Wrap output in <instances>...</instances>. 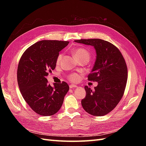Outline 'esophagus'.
I'll return each mask as SVG.
<instances>
[{
  "label": "esophagus",
  "instance_id": "obj_1",
  "mask_svg": "<svg viewBox=\"0 0 146 146\" xmlns=\"http://www.w3.org/2000/svg\"><path fill=\"white\" fill-rule=\"evenodd\" d=\"M77 86L76 85H73V84H71L70 85V88H76Z\"/></svg>",
  "mask_w": 146,
  "mask_h": 146
}]
</instances>
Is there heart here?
I'll return each mask as SVG.
<instances>
[{"mask_svg":"<svg viewBox=\"0 0 146 146\" xmlns=\"http://www.w3.org/2000/svg\"><path fill=\"white\" fill-rule=\"evenodd\" d=\"M73 55L76 60H83V59H87L89 60L90 58V52L84 48H78L75 49L73 51ZM62 58H63V54L62 53H60L58 55L56 61V63L57 64L60 63ZM80 78H81V76L77 73H71L68 76V79L72 82H78L80 80Z\"/></svg>","mask_w":146,"mask_h":146,"instance_id":"1","label":"heart"}]
</instances>
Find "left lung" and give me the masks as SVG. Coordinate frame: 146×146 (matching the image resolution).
Segmentation results:
<instances>
[{
  "label": "left lung",
  "mask_w": 146,
  "mask_h": 146,
  "mask_svg": "<svg viewBox=\"0 0 146 146\" xmlns=\"http://www.w3.org/2000/svg\"><path fill=\"white\" fill-rule=\"evenodd\" d=\"M76 42L94 46L97 58L88 81L97 82L94 90L85 86L86 97L82 99L84 110L94 116H103L114 109L122 99L127 81V67L115 46L100 39L75 40Z\"/></svg>",
  "instance_id": "1"
}]
</instances>
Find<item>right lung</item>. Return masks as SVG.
<instances>
[{"mask_svg": "<svg viewBox=\"0 0 146 146\" xmlns=\"http://www.w3.org/2000/svg\"><path fill=\"white\" fill-rule=\"evenodd\" d=\"M69 41L43 40L24 51L19 62L17 83L23 97L31 109L42 116H51L60 109L69 90L66 82L49 84L46 77L56 67V58Z\"/></svg>", "mask_w": 146, "mask_h": 146, "instance_id": "add662e5", "label": "right lung"}]
</instances>
